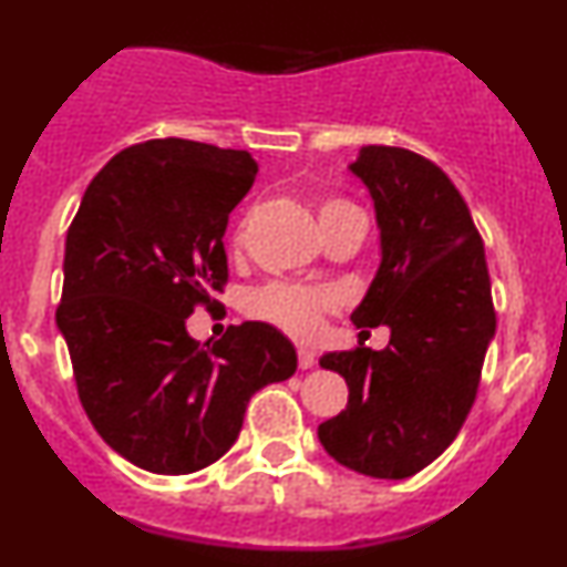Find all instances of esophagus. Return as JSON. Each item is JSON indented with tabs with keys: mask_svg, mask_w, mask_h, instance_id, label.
<instances>
[{
	"mask_svg": "<svg viewBox=\"0 0 567 567\" xmlns=\"http://www.w3.org/2000/svg\"><path fill=\"white\" fill-rule=\"evenodd\" d=\"M315 351H311L309 347H298V368L301 370H309L315 368Z\"/></svg>",
	"mask_w": 567,
	"mask_h": 567,
	"instance_id": "34e87169",
	"label": "esophagus"
}]
</instances>
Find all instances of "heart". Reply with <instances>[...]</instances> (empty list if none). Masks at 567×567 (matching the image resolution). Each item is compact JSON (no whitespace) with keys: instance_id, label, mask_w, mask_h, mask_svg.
<instances>
[{"instance_id":"obj_1","label":"heart","mask_w":567,"mask_h":567,"mask_svg":"<svg viewBox=\"0 0 567 567\" xmlns=\"http://www.w3.org/2000/svg\"><path fill=\"white\" fill-rule=\"evenodd\" d=\"M336 207H351L349 202L333 199L324 202L322 210H336ZM328 306V298L317 290L290 288V285H269V288L256 290L250 296V311L266 322H275L282 330L296 336L315 333L320 324L322 309Z\"/></svg>"}]
</instances>
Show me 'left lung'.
<instances>
[{
	"label": "left lung",
	"instance_id": "obj_1",
	"mask_svg": "<svg viewBox=\"0 0 567 567\" xmlns=\"http://www.w3.org/2000/svg\"><path fill=\"white\" fill-rule=\"evenodd\" d=\"M349 173L365 184L381 264L357 328H389V347L328 351L320 368L343 375L347 410L317 429L341 466L405 480L455 440L496 336L485 250L453 181L408 148L362 146Z\"/></svg>",
	"mask_w": 567,
	"mask_h": 567
}]
</instances>
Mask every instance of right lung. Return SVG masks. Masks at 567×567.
<instances>
[{
    "label": "right lung",
    "instance_id": "1",
    "mask_svg": "<svg viewBox=\"0 0 567 567\" xmlns=\"http://www.w3.org/2000/svg\"><path fill=\"white\" fill-rule=\"evenodd\" d=\"M256 173L237 148L146 141L106 162L69 226L55 322L76 392L103 442L146 472L210 466L250 396L298 368L275 324H237L205 347L186 330L229 277L226 224Z\"/></svg>",
    "mask_w": 567,
    "mask_h": 567
}]
</instances>
